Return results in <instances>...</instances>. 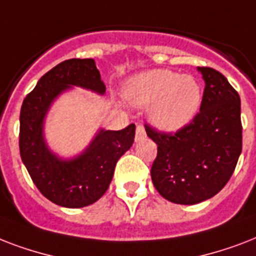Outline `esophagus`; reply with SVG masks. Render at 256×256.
Instances as JSON below:
<instances>
[{"label": "esophagus", "mask_w": 256, "mask_h": 256, "mask_svg": "<svg viewBox=\"0 0 256 256\" xmlns=\"http://www.w3.org/2000/svg\"><path fill=\"white\" fill-rule=\"evenodd\" d=\"M146 138V132H144V128L142 124H138L136 126V140H142Z\"/></svg>", "instance_id": "34e87169"}]
</instances>
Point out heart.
<instances>
[{
	"label": "heart",
	"instance_id": "obj_1",
	"mask_svg": "<svg viewBox=\"0 0 256 256\" xmlns=\"http://www.w3.org/2000/svg\"><path fill=\"white\" fill-rule=\"evenodd\" d=\"M124 94L136 106H150V120L164 132L190 124L200 104V88L191 76L156 69L132 77Z\"/></svg>",
	"mask_w": 256,
	"mask_h": 256
}]
</instances>
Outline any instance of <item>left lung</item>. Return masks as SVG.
I'll use <instances>...</instances> for the list:
<instances>
[{
	"mask_svg": "<svg viewBox=\"0 0 256 256\" xmlns=\"http://www.w3.org/2000/svg\"><path fill=\"white\" fill-rule=\"evenodd\" d=\"M204 80L200 112L176 132L144 124L158 144L152 179L164 199L195 204L226 186L242 152L240 98L227 78L211 68H198Z\"/></svg>",
	"mask_w": 256,
	"mask_h": 256,
	"instance_id": "8db88e82",
	"label": "left lung"
}]
</instances>
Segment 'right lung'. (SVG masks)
Segmentation results:
<instances>
[{"instance_id":"1","label":"right lung","mask_w":256,"mask_h":256,"mask_svg":"<svg viewBox=\"0 0 256 256\" xmlns=\"http://www.w3.org/2000/svg\"><path fill=\"white\" fill-rule=\"evenodd\" d=\"M72 86L104 94L106 88L92 58L58 64L37 82L22 102L20 154L41 194L62 207L78 208L96 202L108 188L120 156L132 148L136 124L112 132L100 130L88 148L72 160L52 152L44 136V122L56 98Z\"/></svg>"}]
</instances>
